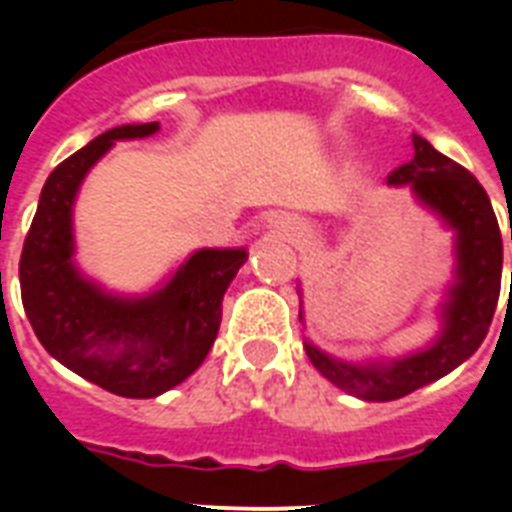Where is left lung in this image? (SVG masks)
I'll list each match as a JSON object with an SVG mask.
<instances>
[{"mask_svg": "<svg viewBox=\"0 0 512 512\" xmlns=\"http://www.w3.org/2000/svg\"><path fill=\"white\" fill-rule=\"evenodd\" d=\"M412 146V162L401 164L388 177V185L409 188L422 207L438 215L446 228H452L454 281L438 308L441 332L428 348L414 350L409 356L353 364L329 356L305 340L311 364L332 385L361 401H396L457 369L484 342L500 300L502 236L484 185L449 156L438 154L420 135H412Z\"/></svg>", "mask_w": 512, "mask_h": 512, "instance_id": "8db88e82", "label": "left lung"}]
</instances>
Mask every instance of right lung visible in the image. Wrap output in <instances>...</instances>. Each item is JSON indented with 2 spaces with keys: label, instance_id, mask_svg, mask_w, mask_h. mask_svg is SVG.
<instances>
[{
  "label": "right lung",
  "instance_id": "1",
  "mask_svg": "<svg viewBox=\"0 0 512 512\" xmlns=\"http://www.w3.org/2000/svg\"><path fill=\"white\" fill-rule=\"evenodd\" d=\"M159 122L122 124L60 162L39 196L20 255V297L44 350L124 398H156L188 380L217 337L223 295L247 249H196L162 287L116 295L74 260V201L116 140L148 138Z\"/></svg>",
  "mask_w": 512,
  "mask_h": 512
}]
</instances>
